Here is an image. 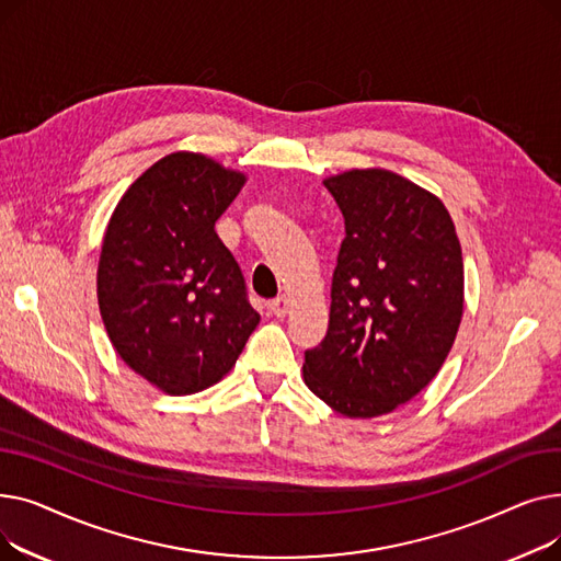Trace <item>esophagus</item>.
<instances>
[{"label":"esophagus","mask_w":561,"mask_h":561,"mask_svg":"<svg viewBox=\"0 0 561 561\" xmlns=\"http://www.w3.org/2000/svg\"><path fill=\"white\" fill-rule=\"evenodd\" d=\"M271 311L277 316V318H284L288 313V298L286 296H277L273 302H271Z\"/></svg>","instance_id":"1"}]
</instances>
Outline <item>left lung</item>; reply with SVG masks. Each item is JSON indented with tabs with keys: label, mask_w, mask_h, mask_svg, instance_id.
<instances>
[{
	"label": "left lung",
	"mask_w": 561,
	"mask_h": 561,
	"mask_svg": "<svg viewBox=\"0 0 561 561\" xmlns=\"http://www.w3.org/2000/svg\"><path fill=\"white\" fill-rule=\"evenodd\" d=\"M325 188L345 239L330 328L305 352V385L347 419H375L444 366L463 313L461 245L444 202L391 170H347Z\"/></svg>",
	"instance_id": "left-lung-1"
}]
</instances>
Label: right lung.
Returning <instances> with one entry per match:
<instances>
[{
	"mask_svg": "<svg viewBox=\"0 0 561 561\" xmlns=\"http://www.w3.org/2000/svg\"><path fill=\"white\" fill-rule=\"evenodd\" d=\"M245 174L174 152L147 168L108 220L98 302L121 359L170 396L214 387L239 359L259 313L216 220Z\"/></svg>",
	"mask_w": 561,
	"mask_h": 561,
	"instance_id": "right-lung-1",
	"label": "right lung"
}]
</instances>
